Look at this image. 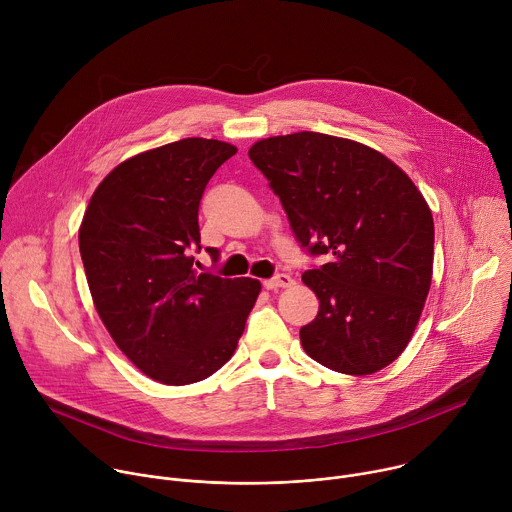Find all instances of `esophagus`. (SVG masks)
<instances>
[{"label": "esophagus", "mask_w": 512, "mask_h": 512, "mask_svg": "<svg viewBox=\"0 0 512 512\" xmlns=\"http://www.w3.org/2000/svg\"><path fill=\"white\" fill-rule=\"evenodd\" d=\"M291 283H294V279H291V275H287V273H277L275 277H271V279H265L263 281V285L267 287V289H283V287H289Z\"/></svg>", "instance_id": "34e87169"}]
</instances>
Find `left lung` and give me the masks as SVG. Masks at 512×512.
<instances>
[{"label": "left lung", "mask_w": 512, "mask_h": 512, "mask_svg": "<svg viewBox=\"0 0 512 512\" xmlns=\"http://www.w3.org/2000/svg\"><path fill=\"white\" fill-rule=\"evenodd\" d=\"M251 162L269 180L296 239L324 257L302 281L320 300L302 326L310 358L373 375L409 344L431 285L433 216L411 178L377 150L316 131L267 137Z\"/></svg>", "instance_id": "1"}]
</instances>
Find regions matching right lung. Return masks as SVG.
<instances>
[{
  "label": "right lung",
  "instance_id": "1",
  "mask_svg": "<svg viewBox=\"0 0 512 512\" xmlns=\"http://www.w3.org/2000/svg\"><path fill=\"white\" fill-rule=\"evenodd\" d=\"M231 143L186 137L121 162L85 210L79 247L95 308L121 352L164 385H190L233 356L261 283L194 267L198 206ZM212 261L218 251L206 247Z\"/></svg>",
  "mask_w": 512,
  "mask_h": 512
}]
</instances>
